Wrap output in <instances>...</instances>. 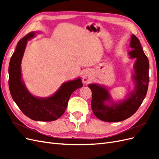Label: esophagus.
I'll list each match as a JSON object with an SVG mask.
<instances>
[{
    "label": "esophagus",
    "instance_id": "34e87169",
    "mask_svg": "<svg viewBox=\"0 0 159 159\" xmlns=\"http://www.w3.org/2000/svg\"><path fill=\"white\" fill-rule=\"evenodd\" d=\"M93 79L92 71L90 70H85L82 73V80L84 84H89Z\"/></svg>",
    "mask_w": 159,
    "mask_h": 159
}]
</instances>
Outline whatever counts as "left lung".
<instances>
[{
	"label": "left lung",
	"instance_id": "obj_1",
	"mask_svg": "<svg viewBox=\"0 0 159 159\" xmlns=\"http://www.w3.org/2000/svg\"><path fill=\"white\" fill-rule=\"evenodd\" d=\"M130 47L133 50L129 52L130 58H136L134 65L133 80L135 87L127 99L119 103L111 102L108 90L98 84H89L92 92L91 109L94 115L100 120L106 122H119L126 119L135 113L141 106L147 95L149 76V63L138 38L132 35ZM111 102L110 105L105 103Z\"/></svg>",
	"mask_w": 159,
	"mask_h": 159
}]
</instances>
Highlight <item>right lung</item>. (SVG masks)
I'll list each match as a JSON object with an SVG mask.
<instances>
[{
    "label": "right lung",
    "mask_w": 159,
    "mask_h": 159,
    "mask_svg": "<svg viewBox=\"0 0 159 159\" xmlns=\"http://www.w3.org/2000/svg\"><path fill=\"white\" fill-rule=\"evenodd\" d=\"M34 36L35 32H30L18 42L8 67L9 89L13 100L26 116L34 121H55L65 112L72 93L82 87L83 84L79 78L64 83L49 98L32 95L22 80L20 66L27 41Z\"/></svg>",
    "instance_id": "add662e5"
}]
</instances>
